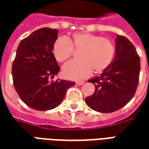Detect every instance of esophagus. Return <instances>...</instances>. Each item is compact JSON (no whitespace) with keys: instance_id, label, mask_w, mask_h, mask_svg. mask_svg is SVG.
I'll list each match as a JSON object with an SVG mask.
<instances>
[{"instance_id":"34e87169","label":"esophagus","mask_w":149,"mask_h":149,"mask_svg":"<svg viewBox=\"0 0 149 149\" xmlns=\"http://www.w3.org/2000/svg\"><path fill=\"white\" fill-rule=\"evenodd\" d=\"M83 83H84L83 81H77L76 85H78V86H81V85H83Z\"/></svg>"}]
</instances>
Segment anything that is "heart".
<instances>
[{"instance_id":"b5f03b06","label":"heart","mask_w":149,"mask_h":149,"mask_svg":"<svg viewBox=\"0 0 149 149\" xmlns=\"http://www.w3.org/2000/svg\"><path fill=\"white\" fill-rule=\"evenodd\" d=\"M74 49L80 59L71 60L63 67L64 76L73 80L83 79L92 70L102 73L110 66L116 54V46L110 38L88 32L74 33L70 38L61 37L53 45V54L58 63L73 55Z\"/></svg>"}]
</instances>
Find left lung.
<instances>
[{
  "label": "left lung",
  "instance_id": "1",
  "mask_svg": "<svg viewBox=\"0 0 149 149\" xmlns=\"http://www.w3.org/2000/svg\"><path fill=\"white\" fill-rule=\"evenodd\" d=\"M140 70V57L133 44L127 38L117 35L113 62L100 76L88 80L94 83L95 91L86 97V104L102 113L120 109L135 95Z\"/></svg>",
  "mask_w": 149,
  "mask_h": 149
}]
</instances>
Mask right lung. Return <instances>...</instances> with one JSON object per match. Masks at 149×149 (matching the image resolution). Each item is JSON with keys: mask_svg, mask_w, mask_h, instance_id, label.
Listing matches in <instances>:
<instances>
[{"mask_svg": "<svg viewBox=\"0 0 149 149\" xmlns=\"http://www.w3.org/2000/svg\"><path fill=\"white\" fill-rule=\"evenodd\" d=\"M58 30L42 28L24 38L17 49L12 66L13 85L21 100L34 110H51L58 107L66 91L75 83L50 80L60 67L53 54Z\"/></svg>", "mask_w": 149, "mask_h": 149, "instance_id": "right-lung-1", "label": "right lung"}]
</instances>
